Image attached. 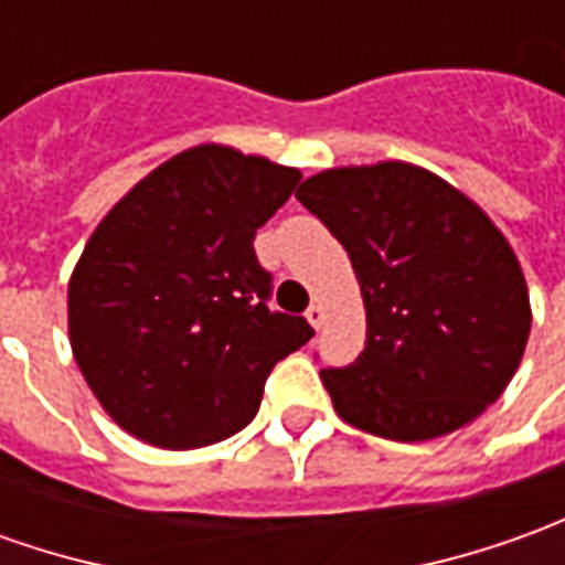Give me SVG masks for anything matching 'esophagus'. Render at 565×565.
I'll return each instance as SVG.
<instances>
[{
  "mask_svg": "<svg viewBox=\"0 0 565 565\" xmlns=\"http://www.w3.org/2000/svg\"><path fill=\"white\" fill-rule=\"evenodd\" d=\"M306 318H309V324H312L315 331H321V324H324V309H321V306H309Z\"/></svg>",
  "mask_w": 565,
  "mask_h": 565,
  "instance_id": "obj_1",
  "label": "esophagus"
}]
</instances>
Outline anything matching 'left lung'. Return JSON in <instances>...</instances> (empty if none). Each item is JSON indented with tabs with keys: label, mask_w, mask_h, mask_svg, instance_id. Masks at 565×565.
Listing matches in <instances>:
<instances>
[{
	"label": "left lung",
	"mask_w": 565,
	"mask_h": 565,
	"mask_svg": "<svg viewBox=\"0 0 565 565\" xmlns=\"http://www.w3.org/2000/svg\"><path fill=\"white\" fill-rule=\"evenodd\" d=\"M297 201L343 244L362 287V355L321 371L333 412L395 443L476 420L508 390L532 328L523 266L489 213L405 160L315 172Z\"/></svg>",
	"instance_id": "left-lung-1"
}]
</instances>
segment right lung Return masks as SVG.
<instances>
[{"label": "right lung", "mask_w": 565, "mask_h": 565, "mask_svg": "<svg viewBox=\"0 0 565 565\" xmlns=\"http://www.w3.org/2000/svg\"><path fill=\"white\" fill-rule=\"evenodd\" d=\"M302 172L203 141L110 206L67 281V337L107 417L188 451L250 424L271 367L312 340L268 312L253 237Z\"/></svg>", "instance_id": "add662e5"}]
</instances>
